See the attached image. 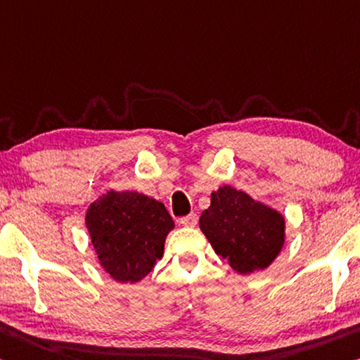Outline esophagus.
Wrapping results in <instances>:
<instances>
[{"label":"esophagus","instance_id":"1","mask_svg":"<svg viewBox=\"0 0 360 360\" xmlns=\"http://www.w3.org/2000/svg\"><path fill=\"white\" fill-rule=\"evenodd\" d=\"M197 221H198V218H197L195 213H191V214H187V216H184V218L179 219L181 224L186 226V227H195Z\"/></svg>","mask_w":360,"mask_h":360}]
</instances>
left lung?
I'll return each mask as SVG.
<instances>
[{
    "label": "left lung",
    "mask_w": 360,
    "mask_h": 360,
    "mask_svg": "<svg viewBox=\"0 0 360 360\" xmlns=\"http://www.w3.org/2000/svg\"><path fill=\"white\" fill-rule=\"evenodd\" d=\"M200 229L216 255L238 274L269 267L285 243V218L248 193L222 186L211 192L200 216Z\"/></svg>",
    "instance_id": "left-lung-1"
}]
</instances>
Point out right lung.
<instances>
[{
	"label": "right lung",
	"mask_w": 360,
	"mask_h": 360,
	"mask_svg": "<svg viewBox=\"0 0 360 360\" xmlns=\"http://www.w3.org/2000/svg\"><path fill=\"white\" fill-rule=\"evenodd\" d=\"M84 219L99 264L122 283L139 282L153 269L174 229L163 203L129 191L102 193Z\"/></svg>",
	"instance_id": "add662e5"
}]
</instances>
